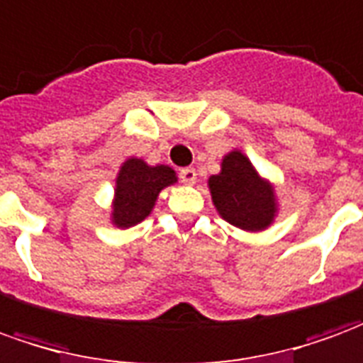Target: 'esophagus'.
Returning a JSON list of instances; mask_svg holds the SVG:
<instances>
[{"instance_id":"34e87169","label":"esophagus","mask_w":363,"mask_h":363,"mask_svg":"<svg viewBox=\"0 0 363 363\" xmlns=\"http://www.w3.org/2000/svg\"><path fill=\"white\" fill-rule=\"evenodd\" d=\"M179 179L184 184H194L197 179V172H195V168H182L179 169Z\"/></svg>"}]
</instances>
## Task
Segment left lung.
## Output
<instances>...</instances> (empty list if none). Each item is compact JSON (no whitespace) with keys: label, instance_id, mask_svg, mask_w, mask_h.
<instances>
[{"label":"left lung","instance_id":"obj_1","mask_svg":"<svg viewBox=\"0 0 363 363\" xmlns=\"http://www.w3.org/2000/svg\"><path fill=\"white\" fill-rule=\"evenodd\" d=\"M211 197L220 217L244 230H262L276 213L274 191L262 182L248 158L230 152L223 160V169L209 179Z\"/></svg>","mask_w":363,"mask_h":363}]
</instances>
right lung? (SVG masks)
<instances>
[{
    "label": "right lung",
    "mask_w": 363,
    "mask_h": 363,
    "mask_svg": "<svg viewBox=\"0 0 363 363\" xmlns=\"http://www.w3.org/2000/svg\"><path fill=\"white\" fill-rule=\"evenodd\" d=\"M176 182L174 169L168 166H146L138 158L123 164L117 177V199L113 205V223L117 227H133L150 215L154 201L162 189Z\"/></svg>",
    "instance_id": "add662e5"
}]
</instances>
